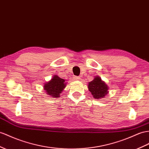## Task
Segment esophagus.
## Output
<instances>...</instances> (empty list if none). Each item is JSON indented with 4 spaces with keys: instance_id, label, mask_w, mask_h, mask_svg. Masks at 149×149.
<instances>
[{
    "instance_id": "esophagus-1",
    "label": "esophagus",
    "mask_w": 149,
    "mask_h": 149,
    "mask_svg": "<svg viewBox=\"0 0 149 149\" xmlns=\"http://www.w3.org/2000/svg\"><path fill=\"white\" fill-rule=\"evenodd\" d=\"M74 79L76 80V81H79V80L80 79V77H78V76H74Z\"/></svg>"
}]
</instances>
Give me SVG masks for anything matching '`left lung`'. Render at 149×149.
I'll return each mask as SVG.
<instances>
[{"label": "left lung", "instance_id": "left-lung-1", "mask_svg": "<svg viewBox=\"0 0 149 149\" xmlns=\"http://www.w3.org/2000/svg\"><path fill=\"white\" fill-rule=\"evenodd\" d=\"M89 91L96 100L104 98L109 93V87L100 76H96L92 81L88 83Z\"/></svg>", "mask_w": 149, "mask_h": 149}]
</instances>
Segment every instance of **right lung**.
<instances>
[{"mask_svg": "<svg viewBox=\"0 0 149 149\" xmlns=\"http://www.w3.org/2000/svg\"><path fill=\"white\" fill-rule=\"evenodd\" d=\"M66 85L65 80L54 75L50 81L45 83L43 89L48 96L53 98H56L60 97V94L65 88Z\"/></svg>", "mask_w": 149, "mask_h": 149, "instance_id": "right-lung-1", "label": "right lung"}]
</instances>
